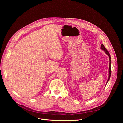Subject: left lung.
Instances as JSON below:
<instances>
[{
	"mask_svg": "<svg viewBox=\"0 0 123 123\" xmlns=\"http://www.w3.org/2000/svg\"><path fill=\"white\" fill-rule=\"evenodd\" d=\"M100 49H101L102 50H103L108 55L109 58V71H109V74H108L109 76H108V80H107V83H106V85H107V83L108 82V81H109V79H110V76H111V57H110V54H109V52L107 51V50L106 49L105 47H104V46L103 45V44H101V47H100Z\"/></svg>",
	"mask_w": 123,
	"mask_h": 123,
	"instance_id": "obj_1",
	"label": "left lung"
}]
</instances>
